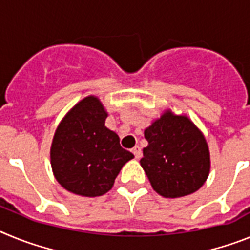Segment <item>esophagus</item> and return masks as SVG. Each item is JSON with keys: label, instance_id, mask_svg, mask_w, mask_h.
<instances>
[{"label": "esophagus", "instance_id": "1", "mask_svg": "<svg viewBox=\"0 0 250 250\" xmlns=\"http://www.w3.org/2000/svg\"><path fill=\"white\" fill-rule=\"evenodd\" d=\"M132 152H133L134 157L137 158H141V156H142V151H141V147L140 146H134L133 148H132Z\"/></svg>", "mask_w": 250, "mask_h": 250}]
</instances>
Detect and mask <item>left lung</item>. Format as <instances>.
Masks as SVG:
<instances>
[{
	"instance_id": "obj_1",
	"label": "left lung",
	"mask_w": 250,
	"mask_h": 250,
	"mask_svg": "<svg viewBox=\"0 0 250 250\" xmlns=\"http://www.w3.org/2000/svg\"><path fill=\"white\" fill-rule=\"evenodd\" d=\"M148 146L141 166L152 188L164 197L190 195L204 185L210 171L209 147L185 116L166 112L145 131Z\"/></svg>"
}]
</instances>
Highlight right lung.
<instances>
[{
	"instance_id": "add662e5",
	"label": "right lung",
	"mask_w": 250,
	"mask_h": 250,
	"mask_svg": "<svg viewBox=\"0 0 250 250\" xmlns=\"http://www.w3.org/2000/svg\"><path fill=\"white\" fill-rule=\"evenodd\" d=\"M107 112L98 98L86 97L64 117L54 136L50 157L60 185L73 194L94 197L112 188L125 162L118 134L104 123Z\"/></svg>"
}]
</instances>
